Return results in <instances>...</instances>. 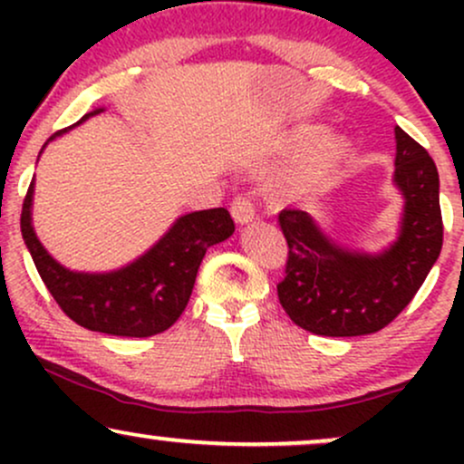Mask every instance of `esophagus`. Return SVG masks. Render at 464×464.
<instances>
[{
	"instance_id": "esophagus-1",
	"label": "esophagus",
	"mask_w": 464,
	"mask_h": 464,
	"mask_svg": "<svg viewBox=\"0 0 464 464\" xmlns=\"http://www.w3.org/2000/svg\"><path fill=\"white\" fill-rule=\"evenodd\" d=\"M231 216L237 225H246V222L255 220V205L246 196H237L231 202Z\"/></svg>"
}]
</instances>
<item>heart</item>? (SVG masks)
Returning <instances> with one entry per match:
<instances>
[{"label":"heart","mask_w":464,"mask_h":464,"mask_svg":"<svg viewBox=\"0 0 464 464\" xmlns=\"http://www.w3.org/2000/svg\"><path fill=\"white\" fill-rule=\"evenodd\" d=\"M329 129L318 121L296 126L281 148L285 161H303L287 174L284 194L287 198H312L334 183L353 154V143L344 135H326Z\"/></svg>","instance_id":"heart-1"}]
</instances>
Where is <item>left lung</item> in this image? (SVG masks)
<instances>
[{
	"instance_id": "left-lung-1",
	"label": "left lung",
	"mask_w": 464,
	"mask_h": 464,
	"mask_svg": "<svg viewBox=\"0 0 464 464\" xmlns=\"http://www.w3.org/2000/svg\"><path fill=\"white\" fill-rule=\"evenodd\" d=\"M392 185L403 198L397 237L377 253L338 244L303 209L279 214L287 239V316L305 332L351 338L384 329L412 301L443 246L439 169L423 146L395 126Z\"/></svg>"
}]
</instances>
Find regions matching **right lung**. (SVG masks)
I'll return each instance as SVG.
<instances>
[{"mask_svg": "<svg viewBox=\"0 0 464 464\" xmlns=\"http://www.w3.org/2000/svg\"><path fill=\"white\" fill-rule=\"evenodd\" d=\"M102 111L104 106H100L73 126ZM73 126L54 132L45 146ZM32 200L34 180L21 209V236L50 295L80 327L126 338H148L172 327L188 305L207 248L225 242L236 231L225 207L191 211L177 218L161 239L130 264L109 273H80L56 262L36 237Z\"/></svg>", "mask_w": 464, "mask_h": 464, "instance_id": "1", "label": "right lung"}]
</instances>
